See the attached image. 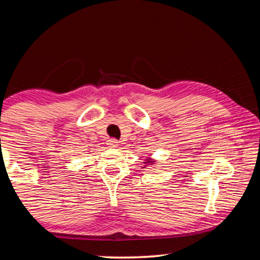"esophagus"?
I'll list each match as a JSON object with an SVG mask.
<instances>
[{"label": "esophagus", "instance_id": "1", "mask_svg": "<svg viewBox=\"0 0 260 260\" xmlns=\"http://www.w3.org/2000/svg\"><path fill=\"white\" fill-rule=\"evenodd\" d=\"M118 140H116V139H110V140H108V144H109V147H111V148H116L117 146H118Z\"/></svg>", "mask_w": 260, "mask_h": 260}]
</instances>
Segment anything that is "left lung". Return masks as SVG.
I'll return each mask as SVG.
<instances>
[{
    "mask_svg": "<svg viewBox=\"0 0 260 260\" xmlns=\"http://www.w3.org/2000/svg\"><path fill=\"white\" fill-rule=\"evenodd\" d=\"M148 162H152V161H149V160H148Z\"/></svg>",
    "mask_w": 260,
    "mask_h": 260,
    "instance_id": "8db88e82",
    "label": "left lung"
}]
</instances>
